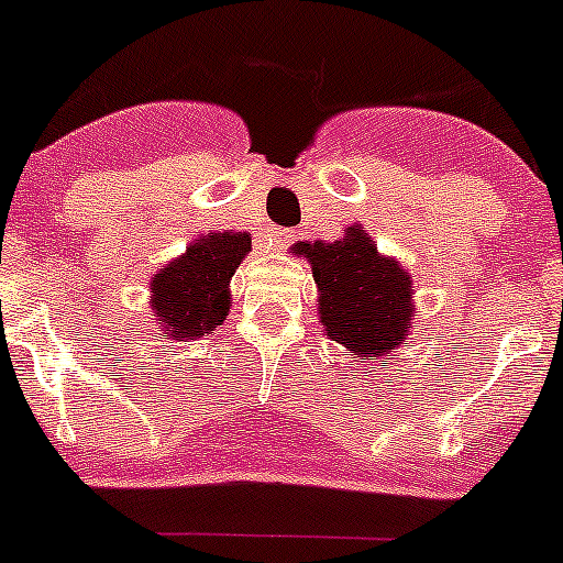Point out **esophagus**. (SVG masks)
<instances>
[{"label": "esophagus", "instance_id": "obj_1", "mask_svg": "<svg viewBox=\"0 0 563 563\" xmlns=\"http://www.w3.org/2000/svg\"><path fill=\"white\" fill-rule=\"evenodd\" d=\"M292 238V234H290V229H267V232H265V245H267V249H282V245H285L287 243V240H290Z\"/></svg>", "mask_w": 563, "mask_h": 563}]
</instances>
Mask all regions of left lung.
<instances>
[{"mask_svg":"<svg viewBox=\"0 0 563 563\" xmlns=\"http://www.w3.org/2000/svg\"><path fill=\"white\" fill-rule=\"evenodd\" d=\"M292 254L312 262L320 292V323L345 356H384L406 345L411 318V282L404 267L376 251L365 229H347L334 243H298Z\"/></svg>","mask_w":563,"mask_h":563,"instance_id":"1","label":"left lung"}]
</instances>
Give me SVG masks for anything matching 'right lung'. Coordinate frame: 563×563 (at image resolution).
Wrapping results in <instances>:
<instances>
[{"mask_svg":"<svg viewBox=\"0 0 563 563\" xmlns=\"http://www.w3.org/2000/svg\"><path fill=\"white\" fill-rule=\"evenodd\" d=\"M249 251L251 238L243 232L207 234L157 273L152 309L168 340H196L223 325L232 307L229 282Z\"/></svg>","mask_w":563,"mask_h":563,"instance_id":"right-lung-1","label":"right lung"}]
</instances>
